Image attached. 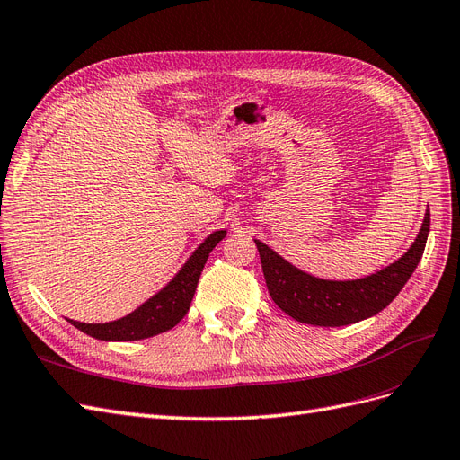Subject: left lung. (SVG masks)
Here are the masks:
<instances>
[{
  "label": "left lung",
  "mask_w": 460,
  "mask_h": 460,
  "mask_svg": "<svg viewBox=\"0 0 460 460\" xmlns=\"http://www.w3.org/2000/svg\"><path fill=\"white\" fill-rule=\"evenodd\" d=\"M429 213L407 253L389 267L357 280H324L294 267L261 240H255L272 301L291 318L313 326H347L384 311L409 282L422 259Z\"/></svg>",
  "instance_id": "obj_1"
}]
</instances>
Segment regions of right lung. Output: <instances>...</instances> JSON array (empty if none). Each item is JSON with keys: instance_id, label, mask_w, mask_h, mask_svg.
Wrapping results in <instances>:
<instances>
[{"instance_id": "add662e5", "label": "right lung", "mask_w": 460, "mask_h": 460, "mask_svg": "<svg viewBox=\"0 0 460 460\" xmlns=\"http://www.w3.org/2000/svg\"><path fill=\"white\" fill-rule=\"evenodd\" d=\"M226 230H215L198 245L188 261L182 264L172 280L161 288L155 296H151L140 307L119 320H111L103 324H86L78 320L66 318L75 328L88 333V336L103 341H136L153 338L157 333L174 328L190 311V305L196 294L199 276L203 272L208 253L225 238Z\"/></svg>"}]
</instances>
